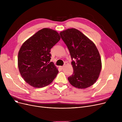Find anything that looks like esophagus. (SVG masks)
I'll return each mask as SVG.
<instances>
[{
  "mask_svg": "<svg viewBox=\"0 0 122 122\" xmlns=\"http://www.w3.org/2000/svg\"><path fill=\"white\" fill-rule=\"evenodd\" d=\"M64 67H65V66H60V68L61 69H63L64 68Z\"/></svg>",
  "mask_w": 122,
  "mask_h": 122,
  "instance_id": "1",
  "label": "esophagus"
}]
</instances>
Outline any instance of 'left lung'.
<instances>
[{"label":"left lung","mask_w":122,"mask_h":122,"mask_svg":"<svg viewBox=\"0 0 122 122\" xmlns=\"http://www.w3.org/2000/svg\"><path fill=\"white\" fill-rule=\"evenodd\" d=\"M60 35L72 60L74 72L68 78L69 82L81 89L92 86L98 79L102 68L100 56L95 44L74 28L62 31Z\"/></svg>","instance_id":"8db88e82"}]
</instances>
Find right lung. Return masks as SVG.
<instances>
[{
    "mask_svg": "<svg viewBox=\"0 0 122 122\" xmlns=\"http://www.w3.org/2000/svg\"><path fill=\"white\" fill-rule=\"evenodd\" d=\"M60 40L56 30L43 28L25 41L18 53V65L21 76L30 86L40 88L51 84L58 70L49 62L52 47Z\"/></svg>",
    "mask_w": 122,
    "mask_h": 122,
    "instance_id": "1",
    "label": "right lung"
}]
</instances>
